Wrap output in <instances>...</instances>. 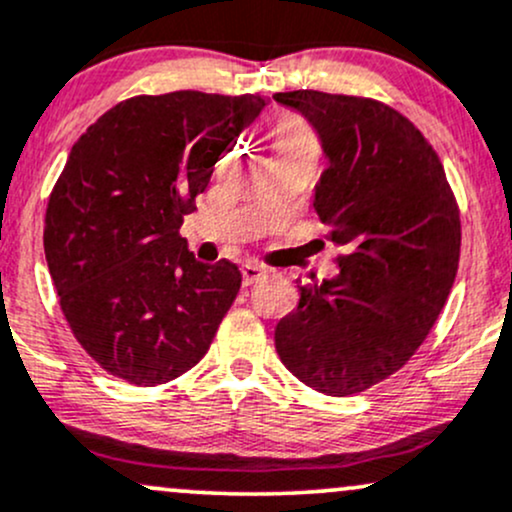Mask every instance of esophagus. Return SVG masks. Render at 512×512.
<instances>
[{
	"mask_svg": "<svg viewBox=\"0 0 512 512\" xmlns=\"http://www.w3.org/2000/svg\"><path fill=\"white\" fill-rule=\"evenodd\" d=\"M265 267H260V265H243V284L245 286H250V284H257L260 282V279H265Z\"/></svg>",
	"mask_w": 512,
	"mask_h": 512,
	"instance_id": "34e87169",
	"label": "esophagus"
}]
</instances>
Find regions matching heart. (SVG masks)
I'll return each instance as SVG.
<instances>
[{"label":"heart","mask_w":512,"mask_h":512,"mask_svg":"<svg viewBox=\"0 0 512 512\" xmlns=\"http://www.w3.org/2000/svg\"><path fill=\"white\" fill-rule=\"evenodd\" d=\"M274 145H277V150H303V153H316L318 150L316 133L308 128V123L294 119V116L279 123L277 133H274Z\"/></svg>","instance_id":"b5f03b06"}]
</instances>
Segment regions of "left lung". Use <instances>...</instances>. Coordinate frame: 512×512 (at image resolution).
I'll return each mask as SVG.
<instances>
[{
	"mask_svg": "<svg viewBox=\"0 0 512 512\" xmlns=\"http://www.w3.org/2000/svg\"><path fill=\"white\" fill-rule=\"evenodd\" d=\"M316 128L328 167L313 209L342 247L340 274L301 284L274 330L279 359L325 396H352L415 355L445 308L462 221L445 167L391 106L316 89L274 94Z\"/></svg>",
	"mask_w": 512,
	"mask_h": 512,
	"instance_id": "1",
	"label": "left lung"
}]
</instances>
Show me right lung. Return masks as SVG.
<instances>
[{
    "label": "right lung",
    "mask_w": 512,
    "mask_h": 512,
    "mask_svg": "<svg viewBox=\"0 0 512 512\" xmlns=\"http://www.w3.org/2000/svg\"><path fill=\"white\" fill-rule=\"evenodd\" d=\"M262 109L260 94H140L72 145L43 247L72 335L109 374L167 384L209 352L243 277L196 260L179 228Z\"/></svg>",
    "instance_id": "1"
}]
</instances>
